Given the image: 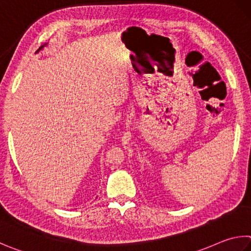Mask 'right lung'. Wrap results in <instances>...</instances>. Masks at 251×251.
<instances>
[{
	"label": "right lung",
	"instance_id": "add662e5",
	"mask_svg": "<svg viewBox=\"0 0 251 251\" xmlns=\"http://www.w3.org/2000/svg\"><path fill=\"white\" fill-rule=\"evenodd\" d=\"M42 48H43V46H42V47H40V48H39V49L37 50V51H39V50H40V49H42ZM37 51H36V52H37Z\"/></svg>",
	"mask_w": 251,
	"mask_h": 251
}]
</instances>
